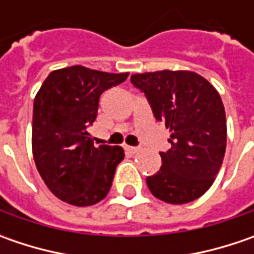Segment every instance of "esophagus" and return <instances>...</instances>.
I'll use <instances>...</instances> for the list:
<instances>
[{
    "label": "esophagus",
    "instance_id": "34e87169",
    "mask_svg": "<svg viewBox=\"0 0 254 254\" xmlns=\"http://www.w3.org/2000/svg\"><path fill=\"white\" fill-rule=\"evenodd\" d=\"M126 151L130 152V154H137V152L140 151V148H138V147H128V145H127V147H126Z\"/></svg>",
    "mask_w": 254,
    "mask_h": 254
}]
</instances>
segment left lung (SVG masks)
I'll use <instances>...</instances> for the list:
<instances>
[{"label": "left lung", "mask_w": 254, "mask_h": 254, "mask_svg": "<svg viewBox=\"0 0 254 254\" xmlns=\"http://www.w3.org/2000/svg\"><path fill=\"white\" fill-rule=\"evenodd\" d=\"M157 120L165 123L171 148L160 152L161 170L147 178L151 193L172 205L198 199L213 184L226 150V114L218 90L190 70L131 76Z\"/></svg>", "instance_id": "1"}]
</instances>
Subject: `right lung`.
<instances>
[{
  "label": "right lung",
  "mask_w": 254,
  "mask_h": 254,
  "mask_svg": "<svg viewBox=\"0 0 254 254\" xmlns=\"http://www.w3.org/2000/svg\"><path fill=\"white\" fill-rule=\"evenodd\" d=\"M128 73H107L80 64L51 72L34 100L32 154L39 175L56 198L90 206L106 198L122 147H94L87 131L104 90Z\"/></svg>",
  "instance_id": "1"
}]
</instances>
